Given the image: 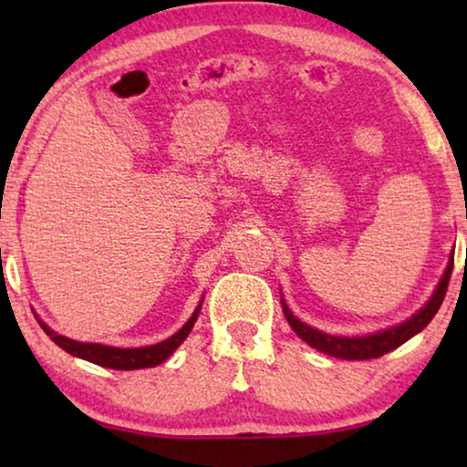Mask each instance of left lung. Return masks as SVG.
Masks as SVG:
<instances>
[{
    "label": "left lung",
    "instance_id": "obj_1",
    "mask_svg": "<svg viewBox=\"0 0 467 467\" xmlns=\"http://www.w3.org/2000/svg\"><path fill=\"white\" fill-rule=\"evenodd\" d=\"M451 272H452V257L449 261V265H446L442 280H440L436 291H433V296L430 297V302H427L417 315L406 318L404 323L395 325V327L382 329L379 334L355 336V337L325 334V331H318L315 327H310V325L299 321V318L289 310V306L285 304L283 297H280V304H283V312L293 331H296L306 344H310L312 348L321 350L325 355L337 357V359H348V361L376 359V357H382L385 353H389V350L401 347L406 340H410L412 336H417L419 331H423L427 325H430V321L436 317V312L444 302L446 289H449Z\"/></svg>",
    "mask_w": 467,
    "mask_h": 467
}]
</instances>
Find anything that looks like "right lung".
Masks as SVG:
<instances>
[{
    "label": "right lung",
    "mask_w": 467,
    "mask_h": 467,
    "mask_svg": "<svg viewBox=\"0 0 467 467\" xmlns=\"http://www.w3.org/2000/svg\"><path fill=\"white\" fill-rule=\"evenodd\" d=\"M202 302L195 308L193 315H191L189 321L184 323L174 336H170L168 340H163L159 344H152V347H142V348H117V347H106V344L76 342V340H72V337L59 336L57 331L47 327L42 321H37V323L42 325V329L47 331V336L57 344V347H61L69 355L80 357V359L98 363V366H101V368H112V369L155 368V366H159V363H163L165 359H168V357L184 342V337L189 336V331L193 329L197 315H200V310H202Z\"/></svg>",
    "instance_id": "right-lung-1"
}]
</instances>
